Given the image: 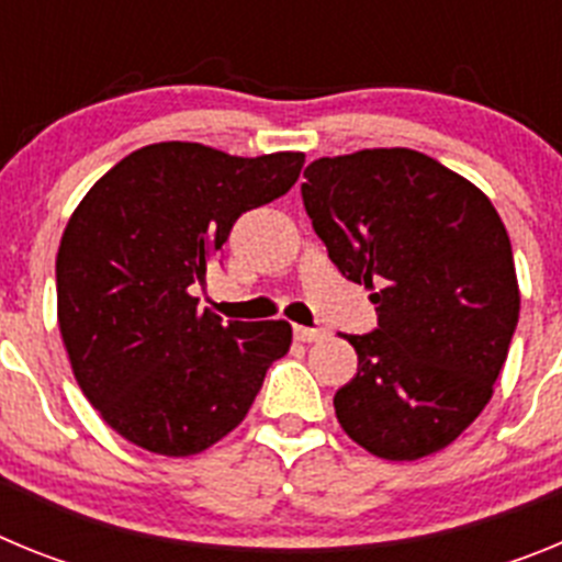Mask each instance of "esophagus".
Masks as SVG:
<instances>
[{"label":"esophagus","mask_w":562,"mask_h":562,"mask_svg":"<svg viewBox=\"0 0 562 562\" xmlns=\"http://www.w3.org/2000/svg\"><path fill=\"white\" fill-rule=\"evenodd\" d=\"M295 337L301 342H315L326 337V329H312V326H295Z\"/></svg>","instance_id":"1"}]
</instances>
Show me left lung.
<instances>
[{"label":"left lung","instance_id":"obj_1","mask_svg":"<svg viewBox=\"0 0 562 562\" xmlns=\"http://www.w3.org/2000/svg\"><path fill=\"white\" fill-rule=\"evenodd\" d=\"M304 177L312 227L380 317L346 335L357 376L337 422L380 459L439 453L493 400L518 326L509 233L481 188L414 148L321 157Z\"/></svg>","mask_w":562,"mask_h":562}]
</instances>
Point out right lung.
I'll list each match as a JSON object with an SVG mask.
<instances>
[{"label": "right lung", "instance_id": "obj_1", "mask_svg": "<svg viewBox=\"0 0 562 562\" xmlns=\"http://www.w3.org/2000/svg\"><path fill=\"white\" fill-rule=\"evenodd\" d=\"M301 168V151L154 143L78 202L56 256L58 329L83 396L126 441L171 459L202 453L241 425L290 351L286 321L222 324L191 286L233 222L284 196Z\"/></svg>", "mask_w": 562, "mask_h": 562}]
</instances>
